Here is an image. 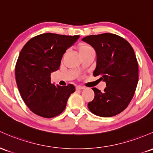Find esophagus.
<instances>
[{
    "mask_svg": "<svg viewBox=\"0 0 153 153\" xmlns=\"http://www.w3.org/2000/svg\"><path fill=\"white\" fill-rule=\"evenodd\" d=\"M84 87L82 86V85H78L76 86V90H82V89H84Z\"/></svg>",
    "mask_w": 153,
    "mask_h": 153,
    "instance_id": "obj_1",
    "label": "esophagus"
}]
</instances>
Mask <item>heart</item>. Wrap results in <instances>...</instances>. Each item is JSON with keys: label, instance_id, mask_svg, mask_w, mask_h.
Masks as SVG:
<instances>
[{"label": "heart", "instance_id": "heart-1", "mask_svg": "<svg viewBox=\"0 0 153 153\" xmlns=\"http://www.w3.org/2000/svg\"><path fill=\"white\" fill-rule=\"evenodd\" d=\"M91 50H93V49H92L91 47L89 45L87 44V43H80L79 46H78V51H79L80 54L85 53V52L87 51H89Z\"/></svg>", "mask_w": 153, "mask_h": 153}]
</instances>
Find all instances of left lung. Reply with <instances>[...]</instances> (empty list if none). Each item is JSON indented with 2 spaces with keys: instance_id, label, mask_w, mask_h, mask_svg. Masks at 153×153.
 <instances>
[{
  "instance_id": "left-lung-1",
  "label": "left lung",
  "mask_w": 153,
  "mask_h": 153,
  "mask_svg": "<svg viewBox=\"0 0 153 153\" xmlns=\"http://www.w3.org/2000/svg\"><path fill=\"white\" fill-rule=\"evenodd\" d=\"M82 41L97 53L94 76L101 75L106 83L104 92L92 88L94 99L88 102V109L100 117L116 115L128 107L138 83V62L133 48L126 40L112 33L88 36Z\"/></svg>"
}]
</instances>
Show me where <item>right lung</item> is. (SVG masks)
Listing matches in <instances>:
<instances>
[{
  "label": "right lung",
  "instance_id": "obj_1",
  "mask_svg": "<svg viewBox=\"0 0 153 153\" xmlns=\"http://www.w3.org/2000/svg\"><path fill=\"white\" fill-rule=\"evenodd\" d=\"M55 33H43L31 38L21 50L15 76L20 95L33 113L51 118L66 107L73 85L52 84L51 73L59 68L66 50L79 38Z\"/></svg>",
  "mask_w": 153,
  "mask_h": 153
}]
</instances>
